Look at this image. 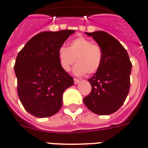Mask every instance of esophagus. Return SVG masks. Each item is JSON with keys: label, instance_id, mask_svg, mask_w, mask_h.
Returning a JSON list of instances; mask_svg holds the SVG:
<instances>
[{"label": "esophagus", "instance_id": "1", "mask_svg": "<svg viewBox=\"0 0 148 148\" xmlns=\"http://www.w3.org/2000/svg\"><path fill=\"white\" fill-rule=\"evenodd\" d=\"M80 82V80L79 79H74V83H75V84H78V83H79V82Z\"/></svg>", "mask_w": 148, "mask_h": 148}]
</instances>
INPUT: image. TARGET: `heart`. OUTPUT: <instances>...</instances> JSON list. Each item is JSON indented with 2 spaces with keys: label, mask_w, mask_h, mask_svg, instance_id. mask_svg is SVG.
I'll list each match as a JSON object with an SVG mask.
<instances>
[{
  "label": "heart",
  "mask_w": 148,
  "mask_h": 148,
  "mask_svg": "<svg viewBox=\"0 0 148 148\" xmlns=\"http://www.w3.org/2000/svg\"><path fill=\"white\" fill-rule=\"evenodd\" d=\"M57 56L59 65L65 72L70 70L71 66L76 62L77 64L73 68V73L76 75L97 73L103 62L101 48L84 37L76 38L71 41L69 47H60Z\"/></svg>",
  "instance_id": "1"
}]
</instances>
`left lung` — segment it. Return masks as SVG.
Returning <instances> with one entry per match:
<instances>
[{
  "label": "left lung",
  "mask_w": 148,
  "mask_h": 148,
  "mask_svg": "<svg viewBox=\"0 0 148 148\" xmlns=\"http://www.w3.org/2000/svg\"><path fill=\"white\" fill-rule=\"evenodd\" d=\"M85 33L102 49L103 62L99 70L88 79L92 90L83 102L92 113L109 115L117 110L127 97L132 64L127 51L112 35L103 31Z\"/></svg>",
  "instance_id": "8db88e82"
}]
</instances>
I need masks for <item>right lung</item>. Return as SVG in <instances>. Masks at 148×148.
I'll return each mask as SVG.
<instances>
[{"instance_id":"obj_1","label":"right lung","mask_w":148,"mask_h":148,"mask_svg":"<svg viewBox=\"0 0 148 148\" xmlns=\"http://www.w3.org/2000/svg\"><path fill=\"white\" fill-rule=\"evenodd\" d=\"M74 30L44 32L25 44L16 58L18 94L25 109L36 117H49L62 105L64 91L73 78L61 68L58 49Z\"/></svg>"}]
</instances>
